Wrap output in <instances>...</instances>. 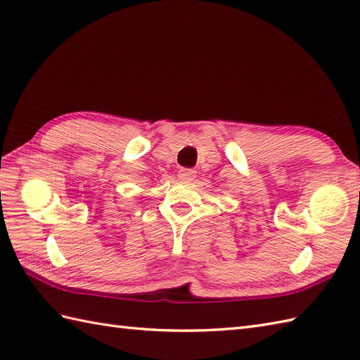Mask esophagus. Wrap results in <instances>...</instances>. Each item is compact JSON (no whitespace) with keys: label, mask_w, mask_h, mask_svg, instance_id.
I'll return each instance as SVG.
<instances>
[{"label":"esophagus","mask_w":360,"mask_h":360,"mask_svg":"<svg viewBox=\"0 0 360 360\" xmlns=\"http://www.w3.org/2000/svg\"><path fill=\"white\" fill-rule=\"evenodd\" d=\"M178 178L181 181H186V182H190L193 181L196 178V172L193 169H181L178 172Z\"/></svg>","instance_id":"34e87169"}]
</instances>
